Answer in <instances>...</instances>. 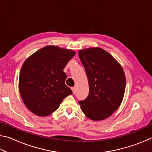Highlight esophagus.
Here are the masks:
<instances>
[{"instance_id":"obj_1","label":"esophagus","mask_w":152,"mask_h":152,"mask_svg":"<svg viewBox=\"0 0 152 152\" xmlns=\"http://www.w3.org/2000/svg\"><path fill=\"white\" fill-rule=\"evenodd\" d=\"M72 91L74 94L75 93V91H76V88H75V87H72Z\"/></svg>"}]
</instances>
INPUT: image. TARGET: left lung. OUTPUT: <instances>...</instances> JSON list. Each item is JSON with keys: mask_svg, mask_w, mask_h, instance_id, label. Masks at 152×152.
Returning a JSON list of instances; mask_svg holds the SVG:
<instances>
[{"mask_svg": "<svg viewBox=\"0 0 152 152\" xmlns=\"http://www.w3.org/2000/svg\"><path fill=\"white\" fill-rule=\"evenodd\" d=\"M78 55L89 85L88 96L78 102L82 112L93 121L107 119L123 101L126 84L124 71L118 61L101 48L80 50Z\"/></svg>", "mask_w": 152, "mask_h": 152, "instance_id": "left-lung-1", "label": "left lung"}]
</instances>
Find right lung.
<instances>
[{
  "mask_svg": "<svg viewBox=\"0 0 152 152\" xmlns=\"http://www.w3.org/2000/svg\"><path fill=\"white\" fill-rule=\"evenodd\" d=\"M75 51L54 45L40 49L25 61L19 74L20 96L30 111L40 117L58 109L63 99L72 94L65 84L63 71Z\"/></svg>",
  "mask_w": 152,
  "mask_h": 152,
  "instance_id": "right-lung-1",
  "label": "right lung"
}]
</instances>
